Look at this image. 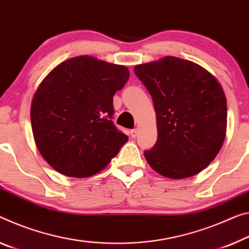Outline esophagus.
Returning <instances> with one entry per match:
<instances>
[{
    "label": "esophagus",
    "mask_w": 249,
    "mask_h": 249,
    "mask_svg": "<svg viewBox=\"0 0 249 249\" xmlns=\"http://www.w3.org/2000/svg\"><path fill=\"white\" fill-rule=\"evenodd\" d=\"M129 134H131V136L133 137V139H135V137L137 136V134H139V131H137L136 128H134L131 132H129Z\"/></svg>",
    "instance_id": "34e87169"
}]
</instances>
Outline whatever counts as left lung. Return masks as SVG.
Listing matches in <instances>:
<instances>
[{
  "label": "left lung",
  "mask_w": 249,
  "mask_h": 249,
  "mask_svg": "<svg viewBox=\"0 0 249 249\" xmlns=\"http://www.w3.org/2000/svg\"><path fill=\"white\" fill-rule=\"evenodd\" d=\"M151 94L157 142L144 155L154 171L173 179L198 174L222 148L227 103L214 75L194 62L175 56L134 68Z\"/></svg>",
  "instance_id": "1"
}]
</instances>
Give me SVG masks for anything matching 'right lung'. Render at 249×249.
Segmentation results:
<instances>
[{
  "label": "right lung",
  "instance_id": "1",
  "mask_svg": "<svg viewBox=\"0 0 249 249\" xmlns=\"http://www.w3.org/2000/svg\"><path fill=\"white\" fill-rule=\"evenodd\" d=\"M129 77L126 66L89 55L72 57L35 90L31 123L35 144L55 171L89 177L104 169L128 137L110 120L113 96Z\"/></svg>",
  "mask_w": 249,
  "mask_h": 249
}]
</instances>
